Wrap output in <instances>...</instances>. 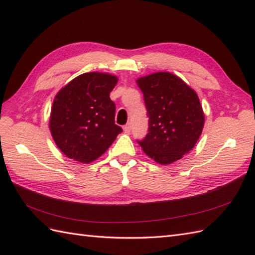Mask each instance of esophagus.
<instances>
[{"instance_id":"esophagus-1","label":"esophagus","mask_w":255,"mask_h":255,"mask_svg":"<svg viewBox=\"0 0 255 255\" xmlns=\"http://www.w3.org/2000/svg\"><path fill=\"white\" fill-rule=\"evenodd\" d=\"M130 130H131V124L125 125V126H124V131L129 133V132H130Z\"/></svg>"}]
</instances>
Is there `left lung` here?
I'll return each instance as SVG.
<instances>
[{"instance_id": "obj_1", "label": "left lung", "mask_w": 255, "mask_h": 255, "mask_svg": "<svg viewBox=\"0 0 255 255\" xmlns=\"http://www.w3.org/2000/svg\"><path fill=\"white\" fill-rule=\"evenodd\" d=\"M142 91L148 133L138 143L159 164H171L196 144L203 131L205 115L193 89L170 72H156L137 80Z\"/></svg>"}]
</instances>
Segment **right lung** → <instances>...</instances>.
Instances as JSON below:
<instances>
[{
  "mask_svg": "<svg viewBox=\"0 0 255 255\" xmlns=\"http://www.w3.org/2000/svg\"><path fill=\"white\" fill-rule=\"evenodd\" d=\"M117 81L108 73H83L58 92L49 128L58 148L69 159L93 162L123 131L115 124L116 106L110 97Z\"/></svg>",
  "mask_w": 255,
  "mask_h": 255,
  "instance_id": "add662e5",
  "label": "right lung"
}]
</instances>
